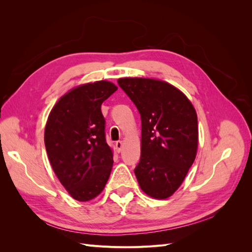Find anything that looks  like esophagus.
Listing matches in <instances>:
<instances>
[{"mask_svg": "<svg viewBox=\"0 0 252 252\" xmlns=\"http://www.w3.org/2000/svg\"><path fill=\"white\" fill-rule=\"evenodd\" d=\"M123 146H124V144H123V142H122V141H118L116 143V148H117L118 152L122 151V149H123Z\"/></svg>", "mask_w": 252, "mask_h": 252, "instance_id": "obj_1", "label": "esophagus"}]
</instances>
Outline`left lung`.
I'll return each mask as SVG.
<instances>
[{
  "instance_id": "1",
  "label": "left lung",
  "mask_w": 252,
  "mask_h": 252,
  "mask_svg": "<svg viewBox=\"0 0 252 252\" xmlns=\"http://www.w3.org/2000/svg\"><path fill=\"white\" fill-rule=\"evenodd\" d=\"M118 83L141 114V158L134 169L140 188L154 199H168L196 157V111L180 89L165 81L121 78Z\"/></svg>"
}]
</instances>
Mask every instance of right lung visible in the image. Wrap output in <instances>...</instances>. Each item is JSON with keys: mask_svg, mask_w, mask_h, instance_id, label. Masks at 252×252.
Masks as SVG:
<instances>
[{"mask_svg": "<svg viewBox=\"0 0 252 252\" xmlns=\"http://www.w3.org/2000/svg\"><path fill=\"white\" fill-rule=\"evenodd\" d=\"M117 89L105 80L82 84L61 96L48 116L44 142L49 162L79 202L94 200L109 179L113 151L105 139L101 105Z\"/></svg>", "mask_w": 252, "mask_h": 252, "instance_id": "add662e5", "label": "right lung"}]
</instances>
